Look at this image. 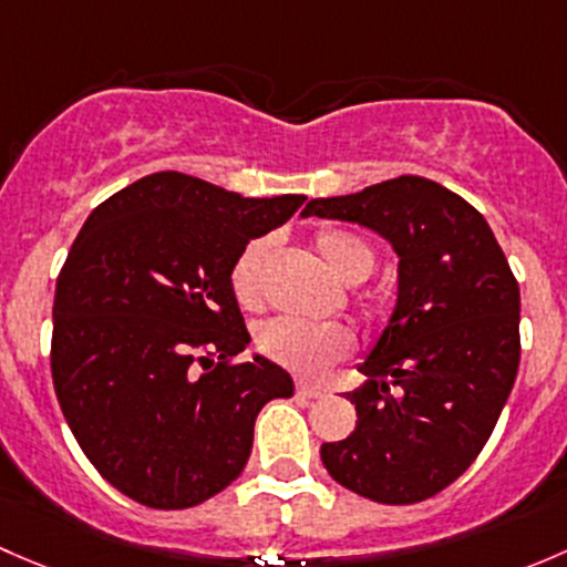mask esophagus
I'll return each mask as SVG.
<instances>
[{
  "mask_svg": "<svg viewBox=\"0 0 567 567\" xmlns=\"http://www.w3.org/2000/svg\"><path fill=\"white\" fill-rule=\"evenodd\" d=\"M324 390L319 388V384H311V382H297V395H300V399H319V395H322Z\"/></svg>",
  "mask_w": 567,
  "mask_h": 567,
  "instance_id": "obj_1",
  "label": "esophagus"
}]
</instances>
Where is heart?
Instances as JSON below:
<instances>
[{"label": "heart", "mask_w": 567, "mask_h": 567, "mask_svg": "<svg viewBox=\"0 0 567 567\" xmlns=\"http://www.w3.org/2000/svg\"><path fill=\"white\" fill-rule=\"evenodd\" d=\"M317 248L341 281L358 284L373 270V248L363 237L343 229H324L317 235ZM270 240L259 237L240 250L231 265V291L240 306L254 308L261 300V270H265ZM267 358L297 373H322L352 352V332L336 322H306V319H276L259 332Z\"/></svg>", "instance_id": "heart-1"}]
</instances>
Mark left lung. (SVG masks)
Returning <instances> with one entry per match:
<instances>
[{"label":"left lung","instance_id":"1","mask_svg":"<svg viewBox=\"0 0 567 567\" xmlns=\"http://www.w3.org/2000/svg\"><path fill=\"white\" fill-rule=\"evenodd\" d=\"M302 215L349 220L399 254V297L347 393L358 425L324 442L322 464L349 492L384 505L423 502L470 470L516 382L518 284L492 226L425 177L311 198Z\"/></svg>","mask_w":567,"mask_h":567}]
</instances>
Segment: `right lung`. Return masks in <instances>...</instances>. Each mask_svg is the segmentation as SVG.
Here are the masks:
<instances>
[{
	"instance_id": "right-lung-1",
	"label": "right lung",
	"mask_w": 567,
	"mask_h": 567,
	"mask_svg": "<svg viewBox=\"0 0 567 567\" xmlns=\"http://www.w3.org/2000/svg\"><path fill=\"white\" fill-rule=\"evenodd\" d=\"M306 196L245 198L179 172L92 209L54 291L51 377L75 442L125 497L183 511L240 477L261 406L295 393L248 347L231 265Z\"/></svg>"
}]
</instances>
